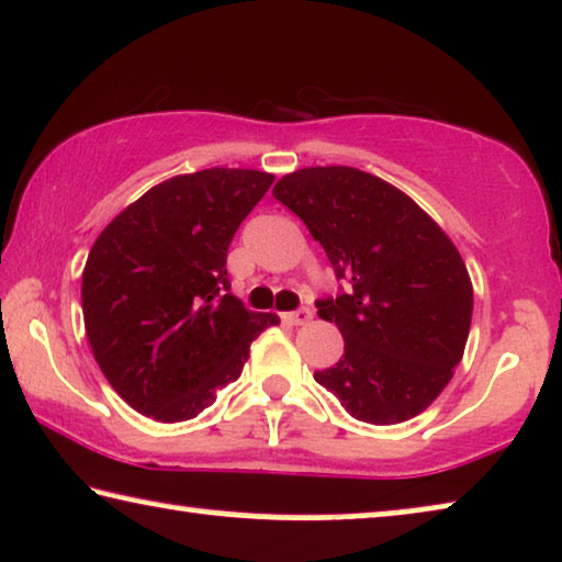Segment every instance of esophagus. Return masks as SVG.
Instances as JSON below:
<instances>
[{"label":"esophagus","mask_w":562,"mask_h":562,"mask_svg":"<svg viewBox=\"0 0 562 562\" xmlns=\"http://www.w3.org/2000/svg\"><path fill=\"white\" fill-rule=\"evenodd\" d=\"M283 319H286L289 325H306V322L312 319V310H310V306H302V310L283 314Z\"/></svg>","instance_id":"obj_1"}]
</instances>
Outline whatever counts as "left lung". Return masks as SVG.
Masks as SVG:
<instances>
[{
  "instance_id": "1",
  "label": "left lung",
  "mask_w": 562,
  "mask_h": 562,
  "mask_svg": "<svg viewBox=\"0 0 562 562\" xmlns=\"http://www.w3.org/2000/svg\"><path fill=\"white\" fill-rule=\"evenodd\" d=\"M273 196L345 281L317 302L345 352L314 381L368 425L417 417L450 383L471 329L473 286L458 248L404 191L350 166L286 173Z\"/></svg>"
}]
</instances>
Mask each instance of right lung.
Masks as SVG:
<instances>
[{"label": "right lung", "mask_w": 562, "mask_h": 562, "mask_svg": "<svg viewBox=\"0 0 562 562\" xmlns=\"http://www.w3.org/2000/svg\"><path fill=\"white\" fill-rule=\"evenodd\" d=\"M273 176L206 168L173 176L122 210L81 276L87 337L104 379L156 422H183L240 379L276 314L229 294L227 248Z\"/></svg>", "instance_id": "right-lung-1"}]
</instances>
